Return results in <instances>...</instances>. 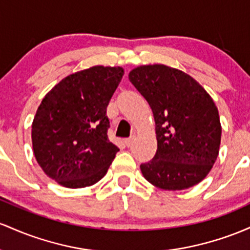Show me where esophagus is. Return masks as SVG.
Returning a JSON list of instances; mask_svg holds the SVG:
<instances>
[{
	"label": "esophagus",
	"mask_w": 250,
	"mask_h": 250,
	"mask_svg": "<svg viewBox=\"0 0 250 250\" xmlns=\"http://www.w3.org/2000/svg\"><path fill=\"white\" fill-rule=\"evenodd\" d=\"M134 140H136V137L132 136V137H130V138H126V139L124 140V143H125L126 146L130 147V146H132V145H133Z\"/></svg>",
	"instance_id": "obj_1"
}]
</instances>
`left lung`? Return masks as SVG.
<instances>
[{"label":"left lung","instance_id":"1","mask_svg":"<svg viewBox=\"0 0 250 250\" xmlns=\"http://www.w3.org/2000/svg\"><path fill=\"white\" fill-rule=\"evenodd\" d=\"M128 79L156 123L157 151L140 165L144 178L172 191L200 183L220 152L222 127L212 98L189 74L161 63L136 67Z\"/></svg>","mask_w":250,"mask_h":250}]
</instances>
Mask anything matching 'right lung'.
Listing matches in <instances>:
<instances>
[{"instance_id": "1", "label": "right lung", "mask_w": 250, "mask_h": 250, "mask_svg": "<svg viewBox=\"0 0 250 250\" xmlns=\"http://www.w3.org/2000/svg\"><path fill=\"white\" fill-rule=\"evenodd\" d=\"M123 67L93 66L63 78L44 95L32 124L36 162L60 186L91 187L119 151L108 140L106 108Z\"/></svg>"}]
</instances>
